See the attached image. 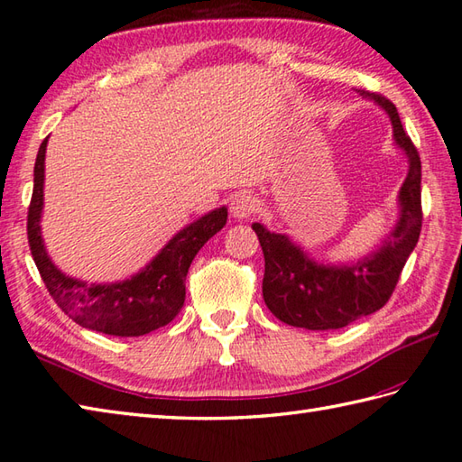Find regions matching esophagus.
I'll return each instance as SVG.
<instances>
[{
  "label": "esophagus",
  "mask_w": 462,
  "mask_h": 462,
  "mask_svg": "<svg viewBox=\"0 0 462 462\" xmlns=\"http://www.w3.org/2000/svg\"><path fill=\"white\" fill-rule=\"evenodd\" d=\"M256 200H254V196H250L248 192H240V194H236L232 198V202H230V212H232V216L236 220H246L248 216H252L254 214V210H256Z\"/></svg>",
  "instance_id": "34e87169"
}]
</instances>
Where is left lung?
Listing matches in <instances>:
<instances>
[{
  "label": "left lung",
  "mask_w": 462,
  "mask_h": 462,
  "mask_svg": "<svg viewBox=\"0 0 462 462\" xmlns=\"http://www.w3.org/2000/svg\"><path fill=\"white\" fill-rule=\"evenodd\" d=\"M358 92L383 107L393 124L394 146L409 162V171L399 189V220L376 250L342 264L314 260L286 234L270 232L260 222L252 224L266 262L262 296L278 320L296 328L334 330L381 310L420 236L419 152L404 134L393 102L381 94H370L365 89Z\"/></svg>",
  "instance_id": "left-lung-1"
}]
</instances>
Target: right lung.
Returning <instances> with one entry per match:
<instances>
[{"instance_id": "add662e5", "label": "right lung", "mask_w": 462, "mask_h": 462, "mask_svg": "<svg viewBox=\"0 0 462 462\" xmlns=\"http://www.w3.org/2000/svg\"><path fill=\"white\" fill-rule=\"evenodd\" d=\"M45 148H48V138L42 142L33 166L27 240L35 266L53 300L79 327L110 337H143L166 327L184 306V282L189 264L198 250L224 228L228 220V208H216L174 234L140 273L120 282L89 284L86 280L61 273L45 250L42 236Z\"/></svg>"}]
</instances>
